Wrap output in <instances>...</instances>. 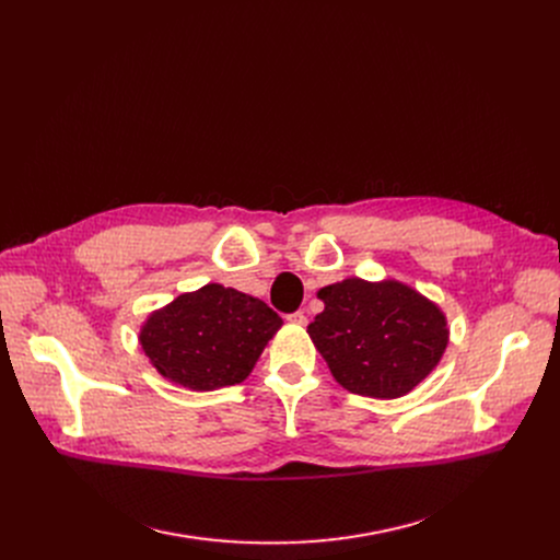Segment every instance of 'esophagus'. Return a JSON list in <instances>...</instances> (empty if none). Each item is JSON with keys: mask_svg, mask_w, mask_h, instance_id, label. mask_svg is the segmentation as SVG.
<instances>
[{"mask_svg": "<svg viewBox=\"0 0 560 560\" xmlns=\"http://www.w3.org/2000/svg\"><path fill=\"white\" fill-rule=\"evenodd\" d=\"M285 319L290 322V325H306V315L304 311H295V313H288Z\"/></svg>", "mask_w": 560, "mask_h": 560, "instance_id": "esophagus-1", "label": "esophagus"}]
</instances>
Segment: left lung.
<instances>
[{
  "mask_svg": "<svg viewBox=\"0 0 560 560\" xmlns=\"http://www.w3.org/2000/svg\"><path fill=\"white\" fill-rule=\"evenodd\" d=\"M308 334L349 393L393 399L413 390L447 347L445 315L397 281L345 279L322 288Z\"/></svg>",
  "mask_w": 560,
  "mask_h": 560,
  "instance_id": "1",
  "label": "left lung"
}]
</instances>
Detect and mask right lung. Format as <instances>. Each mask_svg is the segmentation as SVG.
<instances>
[{"label": "right lung", "instance_id": "right-lung-1", "mask_svg": "<svg viewBox=\"0 0 560 560\" xmlns=\"http://www.w3.org/2000/svg\"><path fill=\"white\" fill-rule=\"evenodd\" d=\"M279 327L281 317L265 302L209 283L154 313L140 342L163 376L213 390L245 381Z\"/></svg>", "mask_w": 560, "mask_h": 560}]
</instances>
